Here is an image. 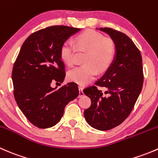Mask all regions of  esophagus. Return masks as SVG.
I'll return each mask as SVG.
<instances>
[{
    "label": "esophagus",
    "mask_w": 158,
    "mask_h": 158,
    "mask_svg": "<svg viewBox=\"0 0 158 158\" xmlns=\"http://www.w3.org/2000/svg\"><path fill=\"white\" fill-rule=\"evenodd\" d=\"M79 97L83 96V95H84V92H83V89H82V87L79 86Z\"/></svg>",
    "instance_id": "obj_1"
}]
</instances>
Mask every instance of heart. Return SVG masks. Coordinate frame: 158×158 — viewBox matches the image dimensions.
Returning a JSON list of instances; mask_svg holds the SVG:
<instances>
[{
    "instance_id": "heart-1",
    "label": "heart",
    "mask_w": 158,
    "mask_h": 158,
    "mask_svg": "<svg viewBox=\"0 0 158 158\" xmlns=\"http://www.w3.org/2000/svg\"><path fill=\"white\" fill-rule=\"evenodd\" d=\"M79 49H85L83 62L85 64L70 70L67 78L70 82L85 85L93 80L100 71H106L112 65L116 55V45L110 37H104L102 33L87 30L75 38ZM76 47L73 42L66 40L60 47V58L68 66L75 63Z\"/></svg>"
}]
</instances>
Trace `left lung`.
<instances>
[{"label": "left lung", "instance_id": "8db88e82", "mask_svg": "<svg viewBox=\"0 0 158 158\" xmlns=\"http://www.w3.org/2000/svg\"><path fill=\"white\" fill-rule=\"evenodd\" d=\"M108 33L116 45L112 65L95 85L83 92L92 102L84 111L92 128L107 131L122 124L131 112L144 82L142 57L133 41L125 33L111 28H99ZM104 88L105 92L97 88Z\"/></svg>", "mask_w": 158, "mask_h": 158}]
</instances>
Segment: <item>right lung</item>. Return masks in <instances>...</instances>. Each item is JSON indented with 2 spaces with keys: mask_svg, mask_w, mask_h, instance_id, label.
<instances>
[{
  "mask_svg": "<svg viewBox=\"0 0 158 158\" xmlns=\"http://www.w3.org/2000/svg\"><path fill=\"white\" fill-rule=\"evenodd\" d=\"M79 30L52 26L34 32L24 41L16 59L12 70L14 98L27 118L37 128H50L58 123L66 105L79 95L74 82L57 89L50 84L64 80L60 47Z\"/></svg>",
  "mask_w": 158,
  "mask_h": 158,
  "instance_id": "obj_1",
  "label": "right lung"
}]
</instances>
